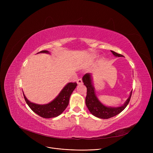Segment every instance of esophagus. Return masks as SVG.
Masks as SVG:
<instances>
[{
	"instance_id": "esophagus-1",
	"label": "esophagus",
	"mask_w": 153,
	"mask_h": 153,
	"mask_svg": "<svg viewBox=\"0 0 153 153\" xmlns=\"http://www.w3.org/2000/svg\"><path fill=\"white\" fill-rule=\"evenodd\" d=\"M77 83L78 84H82V79L81 78H80V79H79L77 81Z\"/></svg>"
}]
</instances>
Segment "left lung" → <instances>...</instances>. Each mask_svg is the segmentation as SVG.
I'll use <instances>...</instances> for the list:
<instances>
[{"label": "left lung", "mask_w": 153, "mask_h": 153, "mask_svg": "<svg viewBox=\"0 0 153 153\" xmlns=\"http://www.w3.org/2000/svg\"><path fill=\"white\" fill-rule=\"evenodd\" d=\"M111 51L115 56H118V57H122L123 56V55L118 54L114 51ZM82 81L84 84L87 87V95L85 97L86 106L90 111L91 113L95 117L103 119H107L113 117L119 114L120 113H121L130 102L132 91L130 93V97H128L123 105L115 108L107 107L101 103L98 100L97 97H96L94 91V88L92 84L91 74L89 73H86L82 77Z\"/></svg>", "instance_id": "8db88e82"}]
</instances>
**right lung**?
Listing matches in <instances>:
<instances>
[{
    "label": "right lung",
    "mask_w": 153,
    "mask_h": 153,
    "mask_svg": "<svg viewBox=\"0 0 153 153\" xmlns=\"http://www.w3.org/2000/svg\"><path fill=\"white\" fill-rule=\"evenodd\" d=\"M39 53H49L43 50ZM76 82H69L59 93L58 96L51 102L46 105H38L30 102L23 94L24 99L29 107L39 116L45 118H50L61 115L68 107L71 94L77 86Z\"/></svg>",
    "instance_id": "obj_1"
}]
</instances>
